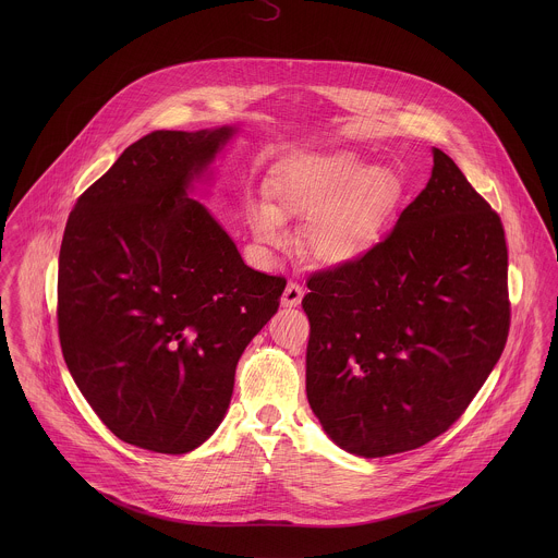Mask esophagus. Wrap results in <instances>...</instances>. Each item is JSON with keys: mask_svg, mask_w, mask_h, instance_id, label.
Here are the masks:
<instances>
[{"mask_svg": "<svg viewBox=\"0 0 558 558\" xmlns=\"http://www.w3.org/2000/svg\"><path fill=\"white\" fill-rule=\"evenodd\" d=\"M303 288L299 286V283H294V281H290L288 286H286V290H283V296H281V305L283 307H299L301 305V301H303Z\"/></svg>", "mask_w": 558, "mask_h": 558, "instance_id": "esophagus-1", "label": "esophagus"}]
</instances>
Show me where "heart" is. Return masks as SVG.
Instances as JSON below:
<instances>
[{"instance_id":"heart-1","label":"heart","mask_w":558,"mask_h":558,"mask_svg":"<svg viewBox=\"0 0 558 558\" xmlns=\"http://www.w3.org/2000/svg\"><path fill=\"white\" fill-rule=\"evenodd\" d=\"M270 204L251 213L255 239L286 242L283 221L307 223L305 248L324 266H350L385 236L398 204L393 175L352 153L299 155L272 167Z\"/></svg>"}]
</instances>
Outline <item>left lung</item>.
<instances>
[{
	"instance_id": "8db88e82",
	"label": "left lung",
	"mask_w": 558,
	"mask_h": 558,
	"mask_svg": "<svg viewBox=\"0 0 558 558\" xmlns=\"http://www.w3.org/2000/svg\"><path fill=\"white\" fill-rule=\"evenodd\" d=\"M432 157L427 186L393 232L307 281V399L352 456H396L447 432L507 341L500 219L451 157Z\"/></svg>"
}]
</instances>
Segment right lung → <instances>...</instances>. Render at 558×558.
I'll use <instances>...</instances> for the list:
<instances>
[{
  "mask_svg": "<svg viewBox=\"0 0 558 558\" xmlns=\"http://www.w3.org/2000/svg\"><path fill=\"white\" fill-rule=\"evenodd\" d=\"M239 126L155 131L129 146L69 217L58 326L98 418L155 453L197 449L221 425L248 341L286 279L248 268L197 202Z\"/></svg>",
  "mask_w": 558,
  "mask_h": 558,
  "instance_id": "obj_1",
  "label": "right lung"
}]
</instances>
